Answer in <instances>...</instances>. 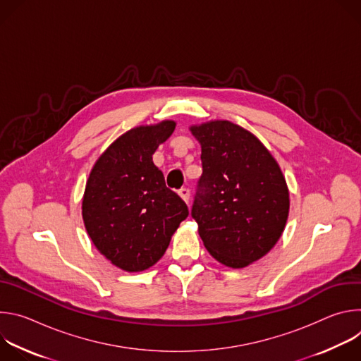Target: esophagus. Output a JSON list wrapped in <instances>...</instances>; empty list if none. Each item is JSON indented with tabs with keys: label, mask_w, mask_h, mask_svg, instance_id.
<instances>
[{
	"label": "esophagus",
	"mask_w": 361,
	"mask_h": 361,
	"mask_svg": "<svg viewBox=\"0 0 361 361\" xmlns=\"http://www.w3.org/2000/svg\"><path fill=\"white\" fill-rule=\"evenodd\" d=\"M181 131H184V133H185V128H181ZM183 191H187V194H185V195H188V190H181V192H183Z\"/></svg>",
	"instance_id": "obj_1"
}]
</instances>
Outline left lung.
Wrapping results in <instances>:
<instances>
[{
  "instance_id": "obj_1",
  "label": "left lung",
  "mask_w": 361,
  "mask_h": 361,
  "mask_svg": "<svg viewBox=\"0 0 361 361\" xmlns=\"http://www.w3.org/2000/svg\"><path fill=\"white\" fill-rule=\"evenodd\" d=\"M174 128V121L164 120L127 131L101 154L87 180L81 207L85 230L95 248L124 271L156 264L188 217L185 202L152 163V154Z\"/></svg>"
}]
</instances>
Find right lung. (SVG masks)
Returning <instances> with one entry per match:
<instances>
[{
	"label": "right lung",
	"mask_w": 361,
	"mask_h": 361,
	"mask_svg": "<svg viewBox=\"0 0 361 361\" xmlns=\"http://www.w3.org/2000/svg\"><path fill=\"white\" fill-rule=\"evenodd\" d=\"M202 174L191 210L204 247L231 269L260 260L280 240L290 210L284 176L250 131L214 120L191 126Z\"/></svg>",
	"instance_id": "add662e5"
}]
</instances>
